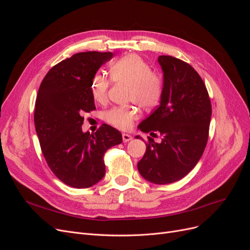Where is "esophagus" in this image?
Instances as JSON below:
<instances>
[{
	"mask_svg": "<svg viewBox=\"0 0 250 250\" xmlns=\"http://www.w3.org/2000/svg\"><path fill=\"white\" fill-rule=\"evenodd\" d=\"M132 140H133V137L130 136V135H128V134H123V141H124L125 143L129 142V141H132Z\"/></svg>",
	"mask_w": 250,
	"mask_h": 250,
	"instance_id": "1",
	"label": "esophagus"
}]
</instances>
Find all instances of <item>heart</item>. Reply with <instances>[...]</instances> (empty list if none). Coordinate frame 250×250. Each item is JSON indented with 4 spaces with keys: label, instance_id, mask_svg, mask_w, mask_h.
<instances>
[{
    "label": "heart",
    "instance_id": "b5f03b06",
    "mask_svg": "<svg viewBox=\"0 0 250 250\" xmlns=\"http://www.w3.org/2000/svg\"><path fill=\"white\" fill-rule=\"evenodd\" d=\"M110 79L115 83L128 85L126 100L134 102L144 110H151L159 103L163 92L162 77L151 71L147 62L137 55H127L114 62L109 68ZM110 83L102 75L91 81V93L94 100L105 104L108 100ZM139 116L135 106H118L104 114V120L114 127L128 129Z\"/></svg>",
    "mask_w": 250,
    "mask_h": 250
}]
</instances>
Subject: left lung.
<instances>
[{"label":"left lung","instance_id":"8db88e82","mask_svg":"<svg viewBox=\"0 0 250 250\" xmlns=\"http://www.w3.org/2000/svg\"><path fill=\"white\" fill-rule=\"evenodd\" d=\"M158 62L163 71L160 104L138 127L152 137L159 134L161 142L148 137L138 169L146 180L167 185L188 174L201 159L212 106L204 81L190 64L170 56H160Z\"/></svg>","mask_w":250,"mask_h":250}]
</instances>
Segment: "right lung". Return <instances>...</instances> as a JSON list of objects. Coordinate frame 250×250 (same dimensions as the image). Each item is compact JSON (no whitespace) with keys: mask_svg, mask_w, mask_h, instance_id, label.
<instances>
[{"mask_svg":"<svg viewBox=\"0 0 250 250\" xmlns=\"http://www.w3.org/2000/svg\"><path fill=\"white\" fill-rule=\"evenodd\" d=\"M112 52H79L52 67L38 89L34 124L46 163L55 175L75 188H87L105 174L103 156L123 142L120 130L102 125L83 133L84 112L95 109L91 81Z\"/></svg>","mask_w":250,"mask_h":250,"instance_id":"right-lung-1","label":"right lung"}]
</instances>
